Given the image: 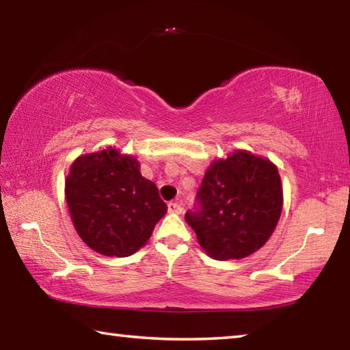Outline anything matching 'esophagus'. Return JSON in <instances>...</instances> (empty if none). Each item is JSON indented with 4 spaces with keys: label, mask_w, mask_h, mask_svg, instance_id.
<instances>
[{
    "label": "esophagus",
    "mask_w": 350,
    "mask_h": 350,
    "mask_svg": "<svg viewBox=\"0 0 350 350\" xmlns=\"http://www.w3.org/2000/svg\"><path fill=\"white\" fill-rule=\"evenodd\" d=\"M168 211L170 213H182V206L177 202H170L168 204Z\"/></svg>",
    "instance_id": "obj_1"
}]
</instances>
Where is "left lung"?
<instances>
[{
	"instance_id": "8db88e82",
	"label": "left lung",
	"mask_w": 350,
	"mask_h": 350,
	"mask_svg": "<svg viewBox=\"0 0 350 350\" xmlns=\"http://www.w3.org/2000/svg\"><path fill=\"white\" fill-rule=\"evenodd\" d=\"M281 210L282 185L276 165L239 150L210 165L196 206L187 211L185 221L208 256L241 259L269 241Z\"/></svg>"
}]
</instances>
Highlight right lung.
Returning a JSON list of instances; mask_svg holds the SVG:
<instances>
[{
    "mask_svg": "<svg viewBox=\"0 0 350 350\" xmlns=\"http://www.w3.org/2000/svg\"><path fill=\"white\" fill-rule=\"evenodd\" d=\"M64 193L77 233L105 256L134 254L168 208L156 183L140 174L137 159L111 146L77 157Z\"/></svg>",
    "mask_w": 350,
    "mask_h": 350,
    "instance_id": "1",
    "label": "right lung"
}]
</instances>
